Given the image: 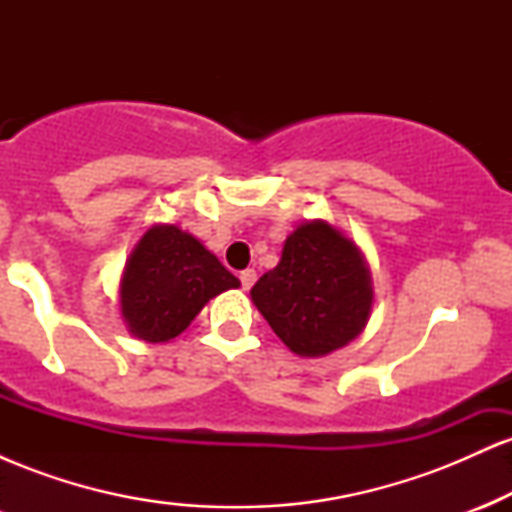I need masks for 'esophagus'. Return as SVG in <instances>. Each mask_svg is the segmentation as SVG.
Segmentation results:
<instances>
[{"label":"esophagus","mask_w":512,"mask_h":512,"mask_svg":"<svg viewBox=\"0 0 512 512\" xmlns=\"http://www.w3.org/2000/svg\"><path fill=\"white\" fill-rule=\"evenodd\" d=\"M255 279H257V274H255V269H245V272H240V284H243V289L248 291L252 284H255Z\"/></svg>","instance_id":"obj_1"}]
</instances>
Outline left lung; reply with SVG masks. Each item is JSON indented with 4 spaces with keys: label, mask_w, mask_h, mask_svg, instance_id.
Returning a JSON list of instances; mask_svg holds the SVG:
<instances>
[{
    "label": "left lung",
    "mask_w": 512,
    "mask_h": 512,
    "mask_svg": "<svg viewBox=\"0 0 512 512\" xmlns=\"http://www.w3.org/2000/svg\"><path fill=\"white\" fill-rule=\"evenodd\" d=\"M276 337L303 358L327 356L366 330L373 276L366 255L330 221H305L250 289Z\"/></svg>",
    "instance_id": "left-lung-1"
}]
</instances>
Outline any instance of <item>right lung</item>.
<instances>
[{
  "mask_svg": "<svg viewBox=\"0 0 512 512\" xmlns=\"http://www.w3.org/2000/svg\"><path fill=\"white\" fill-rule=\"evenodd\" d=\"M238 286L202 240L175 223H156L139 238L122 269V322L132 337L166 344L190 327L211 298Z\"/></svg>",
  "mask_w": 512,
  "mask_h": 512,
  "instance_id": "right-lung-1",
  "label": "right lung"
}]
</instances>
